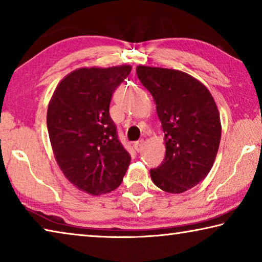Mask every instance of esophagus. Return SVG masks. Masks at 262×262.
<instances>
[{"instance_id": "obj_1", "label": "esophagus", "mask_w": 262, "mask_h": 262, "mask_svg": "<svg viewBox=\"0 0 262 262\" xmlns=\"http://www.w3.org/2000/svg\"><path fill=\"white\" fill-rule=\"evenodd\" d=\"M143 145H144V141L143 140H140V141H136L135 143H134V148H135V150L137 152H140L141 150H142V148H143Z\"/></svg>"}]
</instances>
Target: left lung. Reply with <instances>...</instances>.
<instances>
[{
    "label": "left lung",
    "instance_id": "obj_1",
    "mask_svg": "<svg viewBox=\"0 0 262 262\" xmlns=\"http://www.w3.org/2000/svg\"><path fill=\"white\" fill-rule=\"evenodd\" d=\"M136 74L156 103L166 148L150 176L167 193L186 192L206 178L219 151L222 127L215 100L200 81L180 70L139 66Z\"/></svg>",
    "mask_w": 262,
    "mask_h": 262
}]
</instances>
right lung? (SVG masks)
I'll return each mask as SVG.
<instances>
[{
  "instance_id": "right-lung-1",
  "label": "right lung",
  "mask_w": 262,
  "mask_h": 262,
  "mask_svg": "<svg viewBox=\"0 0 262 262\" xmlns=\"http://www.w3.org/2000/svg\"><path fill=\"white\" fill-rule=\"evenodd\" d=\"M130 66L79 68L56 86L47 110L53 152L66 178L95 196L118 188L130 156L110 117L112 95Z\"/></svg>"
}]
</instances>
